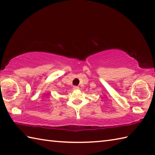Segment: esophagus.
<instances>
[{
	"label": "esophagus",
	"instance_id": "obj_1",
	"mask_svg": "<svg viewBox=\"0 0 155 155\" xmlns=\"http://www.w3.org/2000/svg\"><path fill=\"white\" fill-rule=\"evenodd\" d=\"M73 89H74V90H78V89H79V87H78V86H74V87H73Z\"/></svg>",
	"mask_w": 155,
	"mask_h": 155
}]
</instances>
